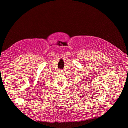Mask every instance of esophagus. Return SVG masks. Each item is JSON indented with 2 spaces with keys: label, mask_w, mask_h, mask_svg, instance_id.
Wrapping results in <instances>:
<instances>
[{
  "label": "esophagus",
  "mask_w": 128,
  "mask_h": 128,
  "mask_svg": "<svg viewBox=\"0 0 128 128\" xmlns=\"http://www.w3.org/2000/svg\"><path fill=\"white\" fill-rule=\"evenodd\" d=\"M59 72H60V73H62V72H63V70H59Z\"/></svg>",
  "instance_id": "esophagus-1"
}]
</instances>
